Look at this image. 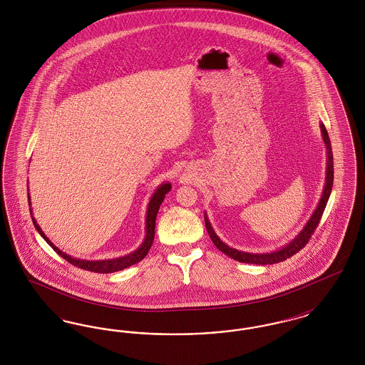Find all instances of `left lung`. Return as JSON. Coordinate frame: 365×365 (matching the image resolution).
I'll return each mask as SVG.
<instances>
[{
    "label": "left lung",
    "instance_id": "8db88e82",
    "mask_svg": "<svg viewBox=\"0 0 365 365\" xmlns=\"http://www.w3.org/2000/svg\"><path fill=\"white\" fill-rule=\"evenodd\" d=\"M320 131H322V138H323L324 146H326V157H327L326 158V161H327L326 183H324L322 198H320L317 207L314 209L312 216L307 222L305 227L298 232V235L295 237L294 240H292L287 245L282 246L278 250H274V252H269V253H249V252L234 249V247H231L227 243L223 242L217 237L215 230L210 226L208 216L205 213V227H207L209 237H210L212 242L215 243V246L220 252H223L228 257L240 261V262L267 265V264H277V262H280V261H284L286 259L292 257L297 252H299L307 245V242L311 240V235L314 232L316 227L319 226V222H320V219L323 216V212H324V208L327 205V201L330 198L332 183H334V158H332V150H331V142L330 138H329V133H327V130H326L323 123H320Z\"/></svg>",
    "mask_w": 365,
    "mask_h": 365
}]
</instances>
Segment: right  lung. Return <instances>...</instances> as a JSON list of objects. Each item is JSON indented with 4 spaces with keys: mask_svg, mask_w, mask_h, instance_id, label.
Segmentation results:
<instances>
[{
    "mask_svg": "<svg viewBox=\"0 0 365 365\" xmlns=\"http://www.w3.org/2000/svg\"><path fill=\"white\" fill-rule=\"evenodd\" d=\"M171 183L170 182H164L157 187L153 195L150 197V201L148 204V210H146V219H145V240L143 242L139 245L138 249L134 250L130 255H125L122 257H116V259H108V260H81V259H75L72 256H68L67 253H64L63 250H60L56 245H53L52 241L45 235V232L42 231V228L36 223V220L33 216V210L30 208V213H31V219L34 223L35 230L39 232V235L49 243V246H52L53 250L61 256L63 259L68 261L72 265L86 269V271H91V272H97V274H110V272H116V271H122L124 268H128L133 264H137L140 260L145 259V256L148 255V252L152 247V243L155 240V227H156V216L158 213V209L161 202L165 198V194L171 190ZM29 189V187H27ZM29 194V205L31 207V200H30V192Z\"/></svg>",
    "mask_w": 365,
    "mask_h": 365,
    "instance_id": "obj_1",
    "label": "right lung"
}]
</instances>
